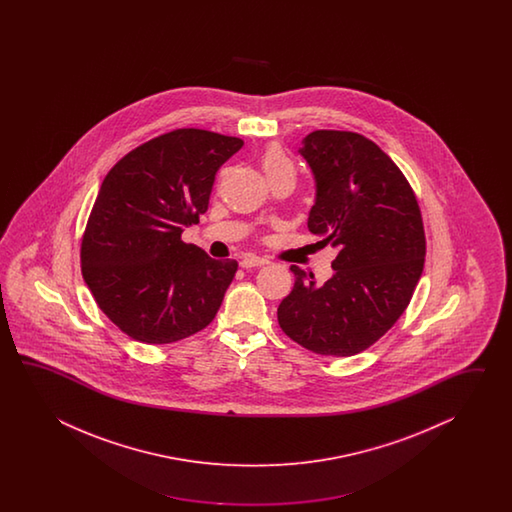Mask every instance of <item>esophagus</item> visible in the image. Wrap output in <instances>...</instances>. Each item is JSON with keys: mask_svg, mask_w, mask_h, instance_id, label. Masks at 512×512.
I'll return each instance as SVG.
<instances>
[{"mask_svg": "<svg viewBox=\"0 0 512 512\" xmlns=\"http://www.w3.org/2000/svg\"><path fill=\"white\" fill-rule=\"evenodd\" d=\"M240 263L243 269H251V267L267 265L269 261L265 260V258H260V256H254V254H247V256H243V258H241Z\"/></svg>", "mask_w": 512, "mask_h": 512, "instance_id": "34e87169", "label": "esophagus"}]
</instances>
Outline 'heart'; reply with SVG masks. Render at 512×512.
I'll return each instance as SVG.
<instances>
[{"label": "heart", "instance_id": "heart-1", "mask_svg": "<svg viewBox=\"0 0 512 512\" xmlns=\"http://www.w3.org/2000/svg\"><path fill=\"white\" fill-rule=\"evenodd\" d=\"M261 168L267 177L282 174V172H294L293 163L289 155L283 152L282 148L274 146L261 155Z\"/></svg>", "mask_w": 512, "mask_h": 512}]
</instances>
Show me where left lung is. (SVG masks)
Here are the masks:
<instances>
[{
	"label": "left lung",
	"instance_id": "1",
	"mask_svg": "<svg viewBox=\"0 0 512 512\" xmlns=\"http://www.w3.org/2000/svg\"><path fill=\"white\" fill-rule=\"evenodd\" d=\"M298 152L315 175L307 227L337 258L326 283L291 267L296 280L278 322L302 348L351 357L375 344L412 300L425 265L421 210L397 164L359 133L313 131Z\"/></svg>",
	"mask_w": 512,
	"mask_h": 512
}]
</instances>
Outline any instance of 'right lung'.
<instances>
[{
  "mask_svg": "<svg viewBox=\"0 0 512 512\" xmlns=\"http://www.w3.org/2000/svg\"><path fill=\"white\" fill-rule=\"evenodd\" d=\"M238 137L183 128L144 142L98 190L82 238V276L109 320L133 340L172 344L214 320L238 271L181 241L205 214Z\"/></svg>",
  "mask_w": 512,
  "mask_h": 512,
  "instance_id": "right-lung-1",
  "label": "right lung"
}]
</instances>
